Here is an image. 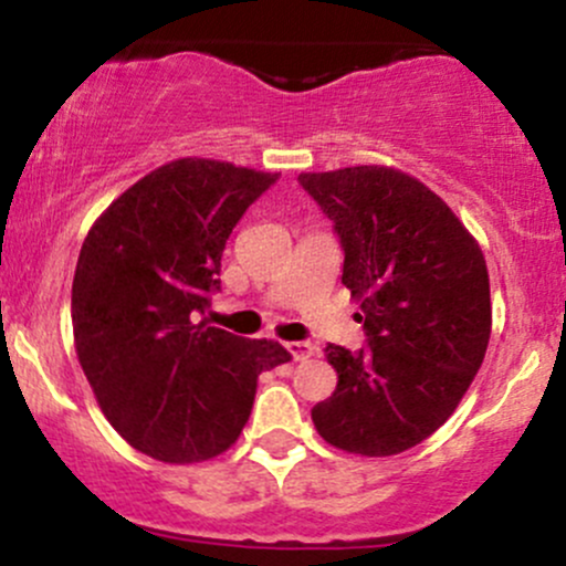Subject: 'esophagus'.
Instances as JSON below:
<instances>
[{"mask_svg": "<svg viewBox=\"0 0 566 566\" xmlns=\"http://www.w3.org/2000/svg\"><path fill=\"white\" fill-rule=\"evenodd\" d=\"M284 346H287V352L293 354L297 363H303V359L314 357L316 354V346L308 344V340H290V344H284Z\"/></svg>", "mask_w": 566, "mask_h": 566, "instance_id": "esophagus-1", "label": "esophagus"}]
</instances>
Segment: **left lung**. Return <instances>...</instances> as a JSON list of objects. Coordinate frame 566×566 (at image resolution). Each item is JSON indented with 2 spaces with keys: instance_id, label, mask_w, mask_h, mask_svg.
Masks as SVG:
<instances>
[{
  "instance_id": "1",
  "label": "left lung",
  "mask_w": 566,
  "mask_h": 566,
  "mask_svg": "<svg viewBox=\"0 0 566 566\" xmlns=\"http://www.w3.org/2000/svg\"><path fill=\"white\" fill-rule=\"evenodd\" d=\"M297 182L335 222L344 276L370 349L331 344L335 392L316 432L340 451L392 457L457 411L492 335L481 247L449 203L392 166L306 171Z\"/></svg>"
}]
</instances>
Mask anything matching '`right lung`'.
<instances>
[{
	"mask_svg": "<svg viewBox=\"0 0 566 566\" xmlns=\"http://www.w3.org/2000/svg\"><path fill=\"white\" fill-rule=\"evenodd\" d=\"M276 179L177 158L117 196L85 235L72 282L74 349L109 424L158 462L231 449L258 376L290 359L276 340L198 319L220 290L228 235Z\"/></svg>",
	"mask_w": 566,
	"mask_h": 566,
	"instance_id": "add662e5",
	"label": "right lung"
}]
</instances>
